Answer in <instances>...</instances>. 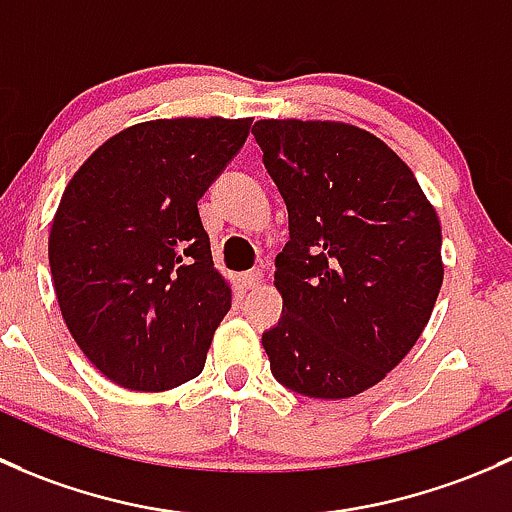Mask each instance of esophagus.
Returning <instances> with one entry per match:
<instances>
[{
    "label": "esophagus",
    "instance_id": "1",
    "mask_svg": "<svg viewBox=\"0 0 512 512\" xmlns=\"http://www.w3.org/2000/svg\"><path fill=\"white\" fill-rule=\"evenodd\" d=\"M261 281H263V273L258 271V268H254V271H246V273H241V283H244V288H258L261 286Z\"/></svg>",
    "mask_w": 512,
    "mask_h": 512
}]
</instances>
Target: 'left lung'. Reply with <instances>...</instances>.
<instances>
[{
    "mask_svg": "<svg viewBox=\"0 0 512 512\" xmlns=\"http://www.w3.org/2000/svg\"><path fill=\"white\" fill-rule=\"evenodd\" d=\"M263 165L288 209L276 256L278 325L261 337L283 387L347 399L419 340L444 281L441 226L407 165L367 130L258 120Z\"/></svg>",
    "mask_w": 512,
    "mask_h": 512,
    "instance_id": "8db88e82",
    "label": "left lung"
}]
</instances>
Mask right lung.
<instances>
[{
    "instance_id": "right-lung-1",
    "label": "right lung",
    "mask_w": 512,
    "mask_h": 512,
    "mask_svg": "<svg viewBox=\"0 0 512 512\" xmlns=\"http://www.w3.org/2000/svg\"><path fill=\"white\" fill-rule=\"evenodd\" d=\"M251 118L150 120L113 135L71 177L49 236L63 320L115 384L165 392L202 372L231 308L197 202Z\"/></svg>"
}]
</instances>
